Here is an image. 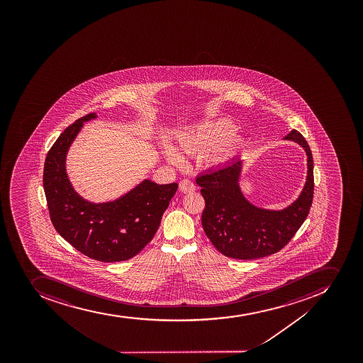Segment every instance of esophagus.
Listing matches in <instances>:
<instances>
[{"mask_svg":"<svg viewBox=\"0 0 363 363\" xmlns=\"http://www.w3.org/2000/svg\"><path fill=\"white\" fill-rule=\"evenodd\" d=\"M179 188H180V191L184 194L194 193L196 190L195 184L190 180L181 181Z\"/></svg>","mask_w":363,"mask_h":363,"instance_id":"34e87169","label":"esophagus"}]
</instances>
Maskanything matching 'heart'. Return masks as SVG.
I'll return each mask as SVG.
<instances>
[{"mask_svg": "<svg viewBox=\"0 0 363 363\" xmlns=\"http://www.w3.org/2000/svg\"><path fill=\"white\" fill-rule=\"evenodd\" d=\"M235 123L217 119L190 126L177 135V148L183 155H206V162L211 167H224L240 157L247 147L244 135H238ZM162 155L170 164H182V157L173 147L162 145Z\"/></svg>", "mask_w": 363, "mask_h": 363, "instance_id": "b5f03b06", "label": "heart"}]
</instances>
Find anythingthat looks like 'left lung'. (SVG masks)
Here are the masks:
<instances>
[{"label":"left lung","mask_w":363,"mask_h":363,"mask_svg":"<svg viewBox=\"0 0 363 363\" xmlns=\"http://www.w3.org/2000/svg\"><path fill=\"white\" fill-rule=\"evenodd\" d=\"M284 140L298 144L306 155V179L298 197L286 208H261L241 189L244 159L199 175L196 183L206 199L202 226L206 237L225 257L254 260L282 250L308 217L313 199V157L308 143L292 130Z\"/></svg>","instance_id":"left-lung-1"}]
</instances>
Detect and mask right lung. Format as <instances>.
<instances>
[{
    "mask_svg": "<svg viewBox=\"0 0 363 363\" xmlns=\"http://www.w3.org/2000/svg\"><path fill=\"white\" fill-rule=\"evenodd\" d=\"M93 113L77 119L55 140L43 175L48 211L59 235L79 252L103 262L135 257L155 237L177 183L157 184L144 179L118 199L94 203L74 189L66 169L68 151Z\"/></svg>",
    "mask_w": 363,
    "mask_h": 363,
    "instance_id": "right-lung-1",
    "label": "right lung"
}]
</instances>
